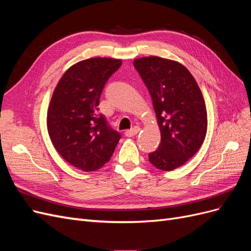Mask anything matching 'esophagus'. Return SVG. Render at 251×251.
Segmentation results:
<instances>
[{
    "label": "esophagus",
    "mask_w": 251,
    "mask_h": 251,
    "mask_svg": "<svg viewBox=\"0 0 251 251\" xmlns=\"http://www.w3.org/2000/svg\"><path fill=\"white\" fill-rule=\"evenodd\" d=\"M139 132H140V127H138V126H135V127H133V128H132V130L126 131L125 135L126 136V137H133V136L137 135Z\"/></svg>",
    "instance_id": "obj_1"
}]
</instances>
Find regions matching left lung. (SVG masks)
I'll return each mask as SVG.
<instances>
[{"label": "left lung", "mask_w": 251, "mask_h": 251, "mask_svg": "<svg viewBox=\"0 0 251 251\" xmlns=\"http://www.w3.org/2000/svg\"><path fill=\"white\" fill-rule=\"evenodd\" d=\"M134 66L153 100L161 142L149 154L161 171H173L201 148L207 132V112L201 90L183 65L159 56L136 58Z\"/></svg>", "instance_id": "obj_1"}]
</instances>
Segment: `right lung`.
I'll return each instance as SVG.
<instances>
[{"label": "right lung", "instance_id": "add662e5", "mask_svg": "<svg viewBox=\"0 0 251 251\" xmlns=\"http://www.w3.org/2000/svg\"><path fill=\"white\" fill-rule=\"evenodd\" d=\"M121 59L93 57L71 66L56 85L47 112L53 147L74 168L85 172L107 163L120 139L98 113L105 82Z\"/></svg>", "mask_w": 251, "mask_h": 251}]
</instances>
